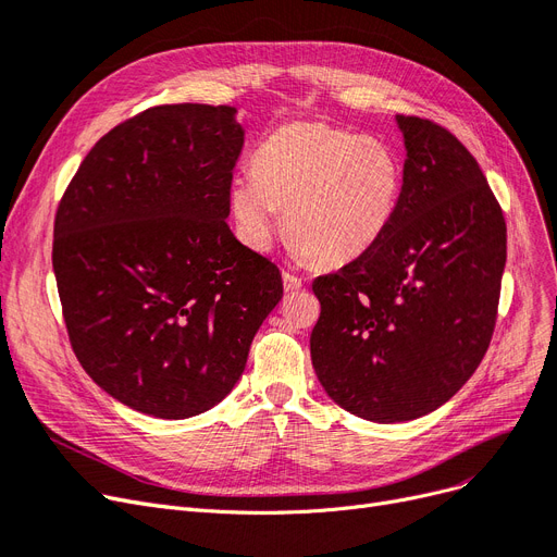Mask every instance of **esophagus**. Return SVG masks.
I'll use <instances>...</instances> for the list:
<instances>
[{
  "mask_svg": "<svg viewBox=\"0 0 557 557\" xmlns=\"http://www.w3.org/2000/svg\"><path fill=\"white\" fill-rule=\"evenodd\" d=\"M282 280H284V292H286V294H294V292L302 289V280H300L298 275L289 273V271L282 273Z\"/></svg>",
  "mask_w": 557,
  "mask_h": 557,
  "instance_id": "34e87169",
  "label": "esophagus"
}]
</instances>
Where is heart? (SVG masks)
I'll return each instance as SVG.
<instances>
[{"label":"heart","mask_w":557,"mask_h":557,"mask_svg":"<svg viewBox=\"0 0 557 557\" xmlns=\"http://www.w3.org/2000/svg\"><path fill=\"white\" fill-rule=\"evenodd\" d=\"M401 183V162L389 144L323 121H294L263 139L252 176L234 178L230 203L252 245L271 243L282 213L300 257L339 265L383 236Z\"/></svg>","instance_id":"obj_1"}]
</instances>
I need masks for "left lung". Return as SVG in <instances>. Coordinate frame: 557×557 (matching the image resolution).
I'll use <instances>...</instances> for the list:
<instances>
[{"instance_id": "8db88e82", "label": "left lung", "mask_w": 557, "mask_h": 557, "mask_svg": "<svg viewBox=\"0 0 557 557\" xmlns=\"http://www.w3.org/2000/svg\"><path fill=\"white\" fill-rule=\"evenodd\" d=\"M401 197L367 252L314 280V372L344 410L422 418L480 367L498 319L507 224L478 160L436 121L399 114Z\"/></svg>"}]
</instances>
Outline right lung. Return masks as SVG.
Returning <instances> with one entry per match:
<instances>
[{
  "label": "right lung",
  "instance_id": "add662e5",
  "mask_svg": "<svg viewBox=\"0 0 557 557\" xmlns=\"http://www.w3.org/2000/svg\"><path fill=\"white\" fill-rule=\"evenodd\" d=\"M234 112H137L94 144L57 206L73 351L108 395L153 418H193L230 395L282 300L280 268L224 220L243 149Z\"/></svg>",
  "mask_w": 557,
  "mask_h": 557
}]
</instances>
